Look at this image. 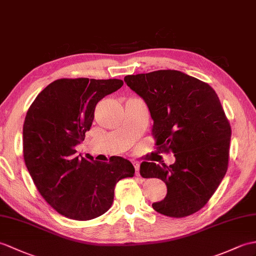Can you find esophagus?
<instances>
[{"mask_svg": "<svg viewBox=\"0 0 256 256\" xmlns=\"http://www.w3.org/2000/svg\"><path fill=\"white\" fill-rule=\"evenodd\" d=\"M133 166L135 168V176H140V164L136 162H133Z\"/></svg>", "mask_w": 256, "mask_h": 256, "instance_id": "34e87169", "label": "esophagus"}]
</instances>
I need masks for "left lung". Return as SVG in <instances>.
<instances>
[{"mask_svg":"<svg viewBox=\"0 0 256 256\" xmlns=\"http://www.w3.org/2000/svg\"><path fill=\"white\" fill-rule=\"evenodd\" d=\"M124 82L150 109L157 146L176 157L170 166L140 164L142 178L167 186L166 198L152 208L174 218L192 215L210 200L228 169L231 128L217 94L174 70L128 75Z\"/></svg>","mask_w":256,"mask_h":256,"instance_id":"left-lung-1","label":"left lung"}]
</instances>
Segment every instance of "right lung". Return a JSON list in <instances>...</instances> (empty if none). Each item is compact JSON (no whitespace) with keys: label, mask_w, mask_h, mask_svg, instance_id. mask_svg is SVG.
Wrapping results in <instances>:
<instances>
[{"label":"right lung","mask_w":256,"mask_h":256,"mask_svg":"<svg viewBox=\"0 0 256 256\" xmlns=\"http://www.w3.org/2000/svg\"><path fill=\"white\" fill-rule=\"evenodd\" d=\"M122 85L121 80H56L27 111L22 128L26 167L46 203L70 219L102 215L114 202L116 184L134 176L133 164L123 157L100 162L77 156L75 150L90 130L98 101Z\"/></svg>","instance_id":"right-lung-1"}]
</instances>
